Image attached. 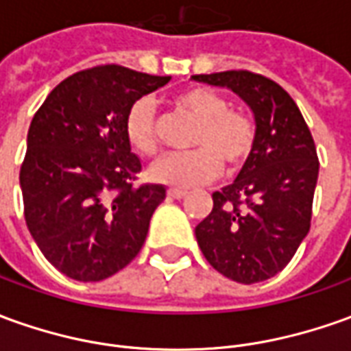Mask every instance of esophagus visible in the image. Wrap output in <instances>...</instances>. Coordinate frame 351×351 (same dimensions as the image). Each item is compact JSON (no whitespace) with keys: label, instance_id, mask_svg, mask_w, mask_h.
<instances>
[{"label":"esophagus","instance_id":"34e87169","mask_svg":"<svg viewBox=\"0 0 351 351\" xmlns=\"http://www.w3.org/2000/svg\"><path fill=\"white\" fill-rule=\"evenodd\" d=\"M168 197H170V199H176V200L185 199V197H187V191L185 189H168Z\"/></svg>","mask_w":351,"mask_h":351}]
</instances>
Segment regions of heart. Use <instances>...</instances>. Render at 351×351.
I'll use <instances>...</instances> for the list:
<instances>
[{
	"mask_svg": "<svg viewBox=\"0 0 351 351\" xmlns=\"http://www.w3.org/2000/svg\"><path fill=\"white\" fill-rule=\"evenodd\" d=\"M181 112L199 122L193 137L197 151L168 154L149 170L156 183L189 189L216 180L226 162L229 170L245 164L256 147V125L250 116L229 108L223 95L208 88H187L173 97ZM125 135L135 151L143 156H154L160 149V135L154 108L149 101H137L125 118Z\"/></svg>",
	"mask_w": 351,
	"mask_h": 351,
	"instance_id": "1",
	"label": "heart"
}]
</instances>
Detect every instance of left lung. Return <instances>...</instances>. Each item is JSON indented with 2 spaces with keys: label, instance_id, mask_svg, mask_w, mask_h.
<instances>
[{
  "label": "left lung",
  "instance_id": "1",
  "mask_svg": "<svg viewBox=\"0 0 351 351\" xmlns=\"http://www.w3.org/2000/svg\"><path fill=\"white\" fill-rule=\"evenodd\" d=\"M195 82L231 89L250 106L256 147L237 180L212 195L214 208L195 235L208 263L243 285L281 271L306 239L319 160L294 99L248 70L197 74Z\"/></svg>",
  "mask_w": 351,
  "mask_h": 351
}]
</instances>
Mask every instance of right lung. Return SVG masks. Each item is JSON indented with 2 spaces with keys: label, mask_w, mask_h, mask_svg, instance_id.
<instances>
[{
  "label": "right lung",
  "mask_w": 351,
  "mask_h": 351,
  "mask_svg": "<svg viewBox=\"0 0 351 351\" xmlns=\"http://www.w3.org/2000/svg\"><path fill=\"white\" fill-rule=\"evenodd\" d=\"M170 76L105 64L62 80L34 114L21 166L24 219L38 248L74 281H103L143 246L164 185L134 181L125 118Z\"/></svg>",
  "instance_id": "add662e5"
}]
</instances>
